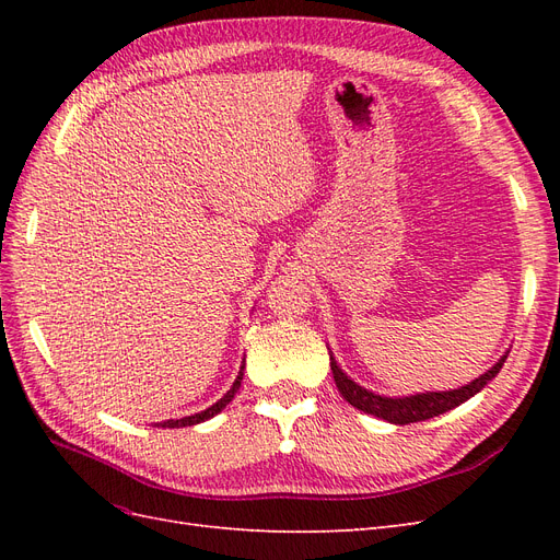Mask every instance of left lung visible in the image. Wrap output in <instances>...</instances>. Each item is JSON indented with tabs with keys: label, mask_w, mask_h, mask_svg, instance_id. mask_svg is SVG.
<instances>
[{
	"label": "left lung",
	"mask_w": 560,
	"mask_h": 560,
	"mask_svg": "<svg viewBox=\"0 0 560 560\" xmlns=\"http://www.w3.org/2000/svg\"><path fill=\"white\" fill-rule=\"evenodd\" d=\"M506 354H510V350H506L502 358L486 371V374H481L479 378H474L467 385H460L455 389H439V393H430V389H425V393H416V395H406V397L378 395V393H371V389L362 387L360 383H354L346 374V371L338 366L331 350H329V364H331V374H334L338 393H341L343 399L348 404H352L354 409L376 416L381 420L393 422V425H409V422L442 416V413L455 409V406L465 404L477 393H481V389L500 374Z\"/></svg>",
	"instance_id": "obj_1"
}]
</instances>
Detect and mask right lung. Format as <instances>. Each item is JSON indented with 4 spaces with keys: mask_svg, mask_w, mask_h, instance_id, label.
<instances>
[{
    "mask_svg": "<svg viewBox=\"0 0 560 560\" xmlns=\"http://www.w3.org/2000/svg\"><path fill=\"white\" fill-rule=\"evenodd\" d=\"M243 374H245V360H243V364H241V371H238V376H235V381H233V385H231V389L229 393L219 399V401H214L212 406H208L206 411H200V413H194V416H184V418H177V420H163V422H156V428H191V425H198V422H206V420H210V418H214L219 411H224L226 409V404L235 397V393H238L241 389V383H243Z\"/></svg>",
    "mask_w": 560,
    "mask_h": 560,
    "instance_id": "obj_1",
    "label": "right lung"
}]
</instances>
